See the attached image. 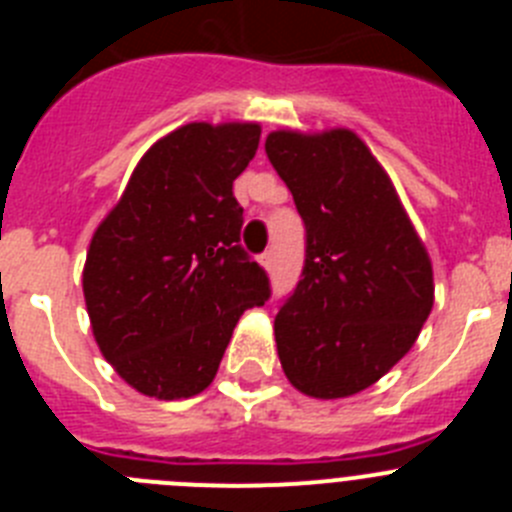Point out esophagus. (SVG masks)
Wrapping results in <instances>:
<instances>
[{
	"label": "esophagus",
	"mask_w": 512,
	"mask_h": 512,
	"mask_svg": "<svg viewBox=\"0 0 512 512\" xmlns=\"http://www.w3.org/2000/svg\"><path fill=\"white\" fill-rule=\"evenodd\" d=\"M261 266H264V269H271V266H274V248L261 253Z\"/></svg>",
	"instance_id": "obj_1"
}]
</instances>
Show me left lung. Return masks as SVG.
<instances>
[{
	"instance_id": "1",
	"label": "left lung",
	"mask_w": 512,
	"mask_h": 512,
	"mask_svg": "<svg viewBox=\"0 0 512 512\" xmlns=\"http://www.w3.org/2000/svg\"><path fill=\"white\" fill-rule=\"evenodd\" d=\"M266 156L305 223V266L274 336L292 387L356 395L408 354L433 307V269L408 212L351 130H277Z\"/></svg>"
}]
</instances>
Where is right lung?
Listing matches in <instances>:
<instances>
[{
    "instance_id": "add662e5",
    "label": "right lung",
    "mask_w": 512,
    "mask_h": 512,
    "mask_svg": "<svg viewBox=\"0 0 512 512\" xmlns=\"http://www.w3.org/2000/svg\"><path fill=\"white\" fill-rule=\"evenodd\" d=\"M256 122H189L148 148L94 230L84 300L102 356L158 400L200 395L233 328L269 300L241 248L233 182L259 148Z\"/></svg>"
}]
</instances>
